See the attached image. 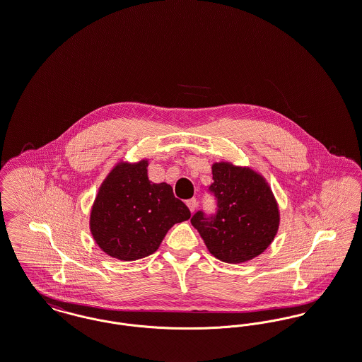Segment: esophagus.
I'll list each match as a JSON object with an SVG mask.
<instances>
[{
	"instance_id": "1",
	"label": "esophagus",
	"mask_w": 362,
	"mask_h": 362,
	"mask_svg": "<svg viewBox=\"0 0 362 362\" xmlns=\"http://www.w3.org/2000/svg\"><path fill=\"white\" fill-rule=\"evenodd\" d=\"M186 204H187V206H189V211H191V213H194V211H195V209L198 206V202H197V199H195V198H191V199H189Z\"/></svg>"
}]
</instances>
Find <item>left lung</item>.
I'll return each mask as SVG.
<instances>
[{
	"instance_id": "1",
	"label": "left lung",
	"mask_w": 362,
	"mask_h": 362,
	"mask_svg": "<svg viewBox=\"0 0 362 362\" xmlns=\"http://www.w3.org/2000/svg\"><path fill=\"white\" fill-rule=\"evenodd\" d=\"M209 187L217 199V213L206 217L197 211L191 224L198 229L207 250L226 263L257 258L274 240L279 209L266 179L247 167L228 161L211 165Z\"/></svg>"
}]
</instances>
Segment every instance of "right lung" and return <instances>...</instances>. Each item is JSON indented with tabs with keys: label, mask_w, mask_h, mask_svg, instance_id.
Wrapping results in <instances>:
<instances>
[{
	"label": "right lung",
	"mask_w": 362,
	"mask_h": 362,
	"mask_svg": "<svg viewBox=\"0 0 362 362\" xmlns=\"http://www.w3.org/2000/svg\"><path fill=\"white\" fill-rule=\"evenodd\" d=\"M189 217L170 185L149 180L148 160L121 161L99 189L89 229L107 255L130 262L153 254L173 225Z\"/></svg>",
	"instance_id": "add662e5"
}]
</instances>
